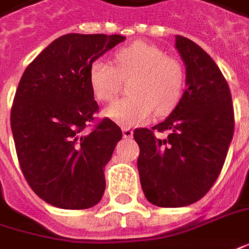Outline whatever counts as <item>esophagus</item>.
Returning <instances> with one entry per match:
<instances>
[{"mask_svg": "<svg viewBox=\"0 0 249 249\" xmlns=\"http://www.w3.org/2000/svg\"><path fill=\"white\" fill-rule=\"evenodd\" d=\"M123 136L125 139H131L133 136V131L131 128H123Z\"/></svg>", "mask_w": 249, "mask_h": 249, "instance_id": "1", "label": "esophagus"}]
</instances>
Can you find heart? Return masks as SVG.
I'll use <instances>...</instances> for the list:
<instances>
[{
	"label": "heart",
	"mask_w": 249,
	"mask_h": 249,
	"mask_svg": "<svg viewBox=\"0 0 249 249\" xmlns=\"http://www.w3.org/2000/svg\"><path fill=\"white\" fill-rule=\"evenodd\" d=\"M89 86L98 101L110 102L121 80H128V94L111 103L105 114L117 124L133 125L157 116L169 114L181 99L185 87L182 64L163 50L146 42H133L114 53V67L95 60L89 65Z\"/></svg>",
	"instance_id": "heart-1"
}]
</instances>
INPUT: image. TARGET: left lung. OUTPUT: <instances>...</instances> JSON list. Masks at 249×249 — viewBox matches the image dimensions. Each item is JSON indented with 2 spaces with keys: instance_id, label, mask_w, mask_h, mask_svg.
I'll return each instance as SVG.
<instances>
[{
  "instance_id": "8db88e82",
  "label": "left lung",
  "mask_w": 249,
  "mask_h": 249,
  "mask_svg": "<svg viewBox=\"0 0 249 249\" xmlns=\"http://www.w3.org/2000/svg\"><path fill=\"white\" fill-rule=\"evenodd\" d=\"M176 49L187 67L182 98L163 123L133 131L140 184L158 207L202 199L222 170L234 132L231 89L217 64L188 38L177 36ZM165 130L167 138L155 136Z\"/></svg>"
}]
</instances>
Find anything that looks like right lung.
<instances>
[{"instance_id":"right-lung-1","label":"right lung","mask_w":249,"mask_h":249,"mask_svg":"<svg viewBox=\"0 0 249 249\" xmlns=\"http://www.w3.org/2000/svg\"><path fill=\"white\" fill-rule=\"evenodd\" d=\"M124 39L62 35L20 79L11 110L18 163L32 191L54 207L84 210L102 199L103 169L123 132L110 118L95 121L99 106L89 86V65Z\"/></svg>"}]
</instances>
